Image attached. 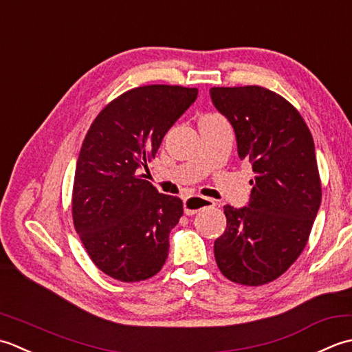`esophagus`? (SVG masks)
I'll return each instance as SVG.
<instances>
[{"instance_id": "34e87169", "label": "esophagus", "mask_w": 352, "mask_h": 352, "mask_svg": "<svg viewBox=\"0 0 352 352\" xmlns=\"http://www.w3.org/2000/svg\"><path fill=\"white\" fill-rule=\"evenodd\" d=\"M214 205H216V202L210 197L190 196L184 200V211L186 216H195L199 211L205 210V208H212Z\"/></svg>"}]
</instances>
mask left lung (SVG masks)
<instances>
[{
	"instance_id": "left-lung-1",
	"label": "left lung",
	"mask_w": 352,
	"mask_h": 352,
	"mask_svg": "<svg viewBox=\"0 0 352 352\" xmlns=\"http://www.w3.org/2000/svg\"><path fill=\"white\" fill-rule=\"evenodd\" d=\"M216 109L234 127L240 160L252 164L248 206L226 205V229L214 243L228 279L263 285L302 252L320 206L314 142L304 118L285 98L261 86L211 88Z\"/></svg>"
}]
</instances>
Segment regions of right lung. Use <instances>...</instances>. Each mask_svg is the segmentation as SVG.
<instances>
[{
    "mask_svg": "<svg viewBox=\"0 0 352 352\" xmlns=\"http://www.w3.org/2000/svg\"><path fill=\"white\" fill-rule=\"evenodd\" d=\"M196 98V88L140 86L112 100L85 136L74 175V228L91 260L113 279L144 281L167 260L182 200L157 192L140 171L148 170L164 135Z\"/></svg>",
    "mask_w": 352,
    "mask_h": 352,
    "instance_id": "obj_1",
    "label": "right lung"
}]
</instances>
